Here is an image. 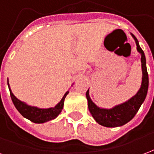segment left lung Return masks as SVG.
<instances>
[{"instance_id":"obj_1","label":"left lung","mask_w":154,"mask_h":154,"mask_svg":"<svg viewBox=\"0 0 154 154\" xmlns=\"http://www.w3.org/2000/svg\"><path fill=\"white\" fill-rule=\"evenodd\" d=\"M132 36L134 38L137 45V50L141 54V63H142L143 78L141 87L134 97L129 99L125 103L116 106L112 109H100L97 107L91 101L89 97V91L87 90V99L88 101V108L91 116H93L95 120L100 125L106 127H118L125 125L126 123L130 121L134 117L136 113L144 101L149 88V75L146 67V59L144 53L142 50L139 44V41L134 35Z\"/></svg>"}]
</instances>
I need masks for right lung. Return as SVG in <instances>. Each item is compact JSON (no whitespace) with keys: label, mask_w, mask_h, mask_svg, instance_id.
I'll use <instances>...</instances> for the list:
<instances>
[{"label":"right lung","mask_w":154,"mask_h":154,"mask_svg":"<svg viewBox=\"0 0 154 154\" xmlns=\"http://www.w3.org/2000/svg\"><path fill=\"white\" fill-rule=\"evenodd\" d=\"M7 84H8L9 89H10V94H11V100L15 105V108L25 118L29 119L32 122L37 123V124H42V123L47 122L51 119H55L63 110L65 97L69 92V91H67L64 94L63 97L62 98L60 102L57 104L56 106L48 108V109H39L37 107L28 106L25 102H22L18 100L11 92L10 86H9L8 81H7Z\"/></svg>","instance_id":"right-lung-1"}]
</instances>
